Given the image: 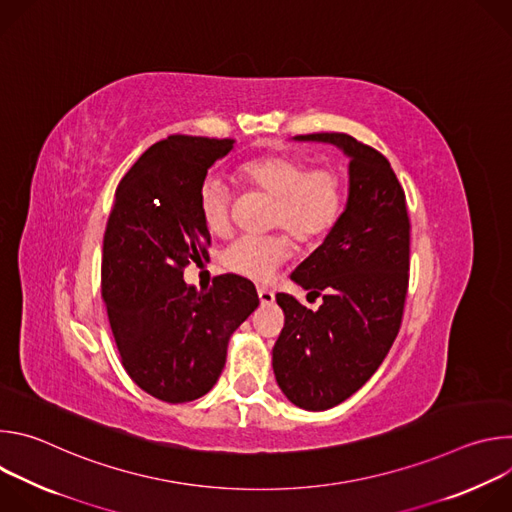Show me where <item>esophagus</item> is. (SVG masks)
I'll return each instance as SVG.
<instances>
[{"instance_id": "obj_1", "label": "esophagus", "mask_w": 512, "mask_h": 512, "mask_svg": "<svg viewBox=\"0 0 512 512\" xmlns=\"http://www.w3.org/2000/svg\"><path fill=\"white\" fill-rule=\"evenodd\" d=\"M257 294H259V302H261V306H271V304H273V300H275L273 291H271V289H267V287H259V289H257Z\"/></svg>"}]
</instances>
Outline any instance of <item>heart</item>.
I'll return each instance as SVG.
<instances>
[{
	"label": "heart",
	"mask_w": 512,
	"mask_h": 512,
	"mask_svg": "<svg viewBox=\"0 0 512 512\" xmlns=\"http://www.w3.org/2000/svg\"><path fill=\"white\" fill-rule=\"evenodd\" d=\"M243 180L273 198L269 225L283 229L298 243L310 245L332 231L342 212V180L336 170L310 168L294 156H263L241 168ZM200 212L214 235L231 227V190L216 176H208L200 188ZM289 241L273 237H241L223 251V265L251 281L265 283L289 259Z\"/></svg>",
	"instance_id": "b5f03b06"
}]
</instances>
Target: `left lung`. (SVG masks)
I'll use <instances>...</instances> for the list:
<instances>
[{"label": "left lung", "instance_id": "obj_1", "mask_svg": "<svg viewBox=\"0 0 512 512\" xmlns=\"http://www.w3.org/2000/svg\"><path fill=\"white\" fill-rule=\"evenodd\" d=\"M332 143L348 162L344 212L324 243L291 273L322 306L312 312L277 294L285 314L273 346L283 395L302 409L326 411L367 383L393 346L409 285V216L389 160L346 133L296 135Z\"/></svg>", "mask_w": 512, "mask_h": 512}]
</instances>
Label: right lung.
Returning a JSON list of instances; mask_svg holds the SVG:
<instances>
[{
  "label": "right lung",
  "instance_id": "add662e5",
  "mask_svg": "<svg viewBox=\"0 0 512 512\" xmlns=\"http://www.w3.org/2000/svg\"><path fill=\"white\" fill-rule=\"evenodd\" d=\"M233 143L170 135L145 150L115 190L103 239V300L123 369L166 403L194 401L214 387L231 334L259 306L245 277L218 275L208 291L184 281L188 263L208 259L202 182Z\"/></svg>",
  "mask_w": 512,
  "mask_h": 512
}]
</instances>
